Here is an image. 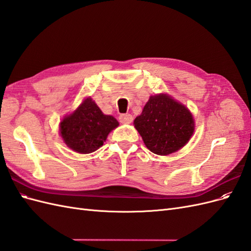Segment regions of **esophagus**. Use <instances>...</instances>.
I'll return each mask as SVG.
<instances>
[{
  "mask_svg": "<svg viewBox=\"0 0 251 251\" xmlns=\"http://www.w3.org/2000/svg\"><path fill=\"white\" fill-rule=\"evenodd\" d=\"M119 121L121 124H131L133 121V116L131 114H121L119 116Z\"/></svg>",
  "mask_w": 251,
  "mask_h": 251,
  "instance_id": "obj_1",
  "label": "esophagus"
}]
</instances>
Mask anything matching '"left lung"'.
I'll use <instances>...</instances> for the list:
<instances>
[{
    "mask_svg": "<svg viewBox=\"0 0 251 251\" xmlns=\"http://www.w3.org/2000/svg\"><path fill=\"white\" fill-rule=\"evenodd\" d=\"M146 147L151 153L166 156L183 148L195 131L193 114L168 94L150 97L134 120Z\"/></svg>",
    "mask_w": 251,
    "mask_h": 251,
    "instance_id": "obj_1",
    "label": "left lung"
}]
</instances>
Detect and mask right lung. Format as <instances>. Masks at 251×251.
Here are the masks:
<instances>
[{
	"instance_id": "1",
	"label": "right lung",
	"mask_w": 251,
	"mask_h": 251,
	"mask_svg": "<svg viewBox=\"0 0 251 251\" xmlns=\"http://www.w3.org/2000/svg\"><path fill=\"white\" fill-rule=\"evenodd\" d=\"M119 126L111 115H105L91 97L78 108L63 118L59 134L71 150L79 154H90L103 146L108 135Z\"/></svg>"
}]
</instances>
